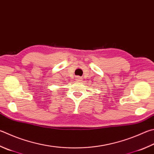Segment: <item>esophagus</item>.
Masks as SVG:
<instances>
[{"mask_svg": "<svg viewBox=\"0 0 154 154\" xmlns=\"http://www.w3.org/2000/svg\"><path fill=\"white\" fill-rule=\"evenodd\" d=\"M77 81H79V82H80L81 80H82V78L79 77H78L77 78Z\"/></svg>", "mask_w": 154, "mask_h": 154, "instance_id": "1", "label": "esophagus"}]
</instances>
